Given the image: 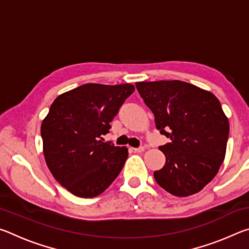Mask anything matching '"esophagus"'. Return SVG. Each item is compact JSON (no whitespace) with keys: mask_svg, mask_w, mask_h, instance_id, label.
Returning <instances> with one entry per match:
<instances>
[{"mask_svg":"<svg viewBox=\"0 0 249 249\" xmlns=\"http://www.w3.org/2000/svg\"><path fill=\"white\" fill-rule=\"evenodd\" d=\"M135 153H142L145 150V147H137V148H133Z\"/></svg>","mask_w":249,"mask_h":249,"instance_id":"34e87169","label":"esophagus"}]
</instances>
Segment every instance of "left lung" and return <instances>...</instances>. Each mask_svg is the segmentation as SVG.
Masks as SVG:
<instances>
[{"label": "left lung", "instance_id": "obj_1", "mask_svg": "<svg viewBox=\"0 0 249 249\" xmlns=\"http://www.w3.org/2000/svg\"><path fill=\"white\" fill-rule=\"evenodd\" d=\"M136 89L154 113L156 128L171 141L159 147L166 163L154 172L155 180L176 196L201 191L225 157L230 124L220 101L179 80L137 82Z\"/></svg>", "mask_w": 249, "mask_h": 249}]
</instances>
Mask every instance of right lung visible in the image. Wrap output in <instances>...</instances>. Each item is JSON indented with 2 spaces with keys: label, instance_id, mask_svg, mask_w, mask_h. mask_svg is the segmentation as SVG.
I'll return each instance as SVG.
<instances>
[{
  "label": "right lung",
  "instance_id": "right-lung-1",
  "mask_svg": "<svg viewBox=\"0 0 249 249\" xmlns=\"http://www.w3.org/2000/svg\"><path fill=\"white\" fill-rule=\"evenodd\" d=\"M134 91L129 83H87L53 101L40 127L44 156L54 179L72 195L94 197L119 176L128 150L102 135Z\"/></svg>",
  "mask_w": 249,
  "mask_h": 249
}]
</instances>
